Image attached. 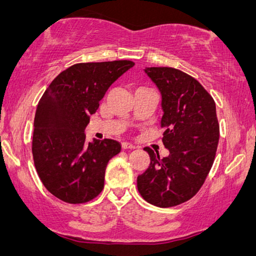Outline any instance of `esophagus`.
<instances>
[{
  "instance_id": "esophagus-1",
  "label": "esophagus",
  "mask_w": 256,
  "mask_h": 256,
  "mask_svg": "<svg viewBox=\"0 0 256 256\" xmlns=\"http://www.w3.org/2000/svg\"><path fill=\"white\" fill-rule=\"evenodd\" d=\"M122 149H124V150H132V149H135V146H132V143L124 142V143H122Z\"/></svg>"
}]
</instances>
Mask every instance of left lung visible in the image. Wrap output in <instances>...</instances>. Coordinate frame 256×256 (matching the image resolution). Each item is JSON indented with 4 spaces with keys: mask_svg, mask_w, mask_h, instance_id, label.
Returning <instances> with one entry per match:
<instances>
[{
    "mask_svg": "<svg viewBox=\"0 0 256 256\" xmlns=\"http://www.w3.org/2000/svg\"><path fill=\"white\" fill-rule=\"evenodd\" d=\"M162 94V142L169 156L146 148L150 164L138 177L142 198L158 208H172L194 197L216 158L219 122L216 102L194 76L174 68L146 70Z\"/></svg>",
    "mask_w": 256,
    "mask_h": 256,
    "instance_id": "obj_1",
    "label": "left lung"
}]
</instances>
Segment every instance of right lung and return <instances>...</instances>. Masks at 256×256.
Returning a JSON list of instances; mask_svg holds the SVG:
<instances>
[{"label":"right lung","instance_id":"1","mask_svg":"<svg viewBox=\"0 0 256 256\" xmlns=\"http://www.w3.org/2000/svg\"><path fill=\"white\" fill-rule=\"evenodd\" d=\"M134 65L132 60L74 64L40 98L34 121V163L46 190L60 200L84 204L104 190L107 164L121 144L110 138L87 143L84 132L112 84Z\"/></svg>","mask_w":256,"mask_h":256}]
</instances>
